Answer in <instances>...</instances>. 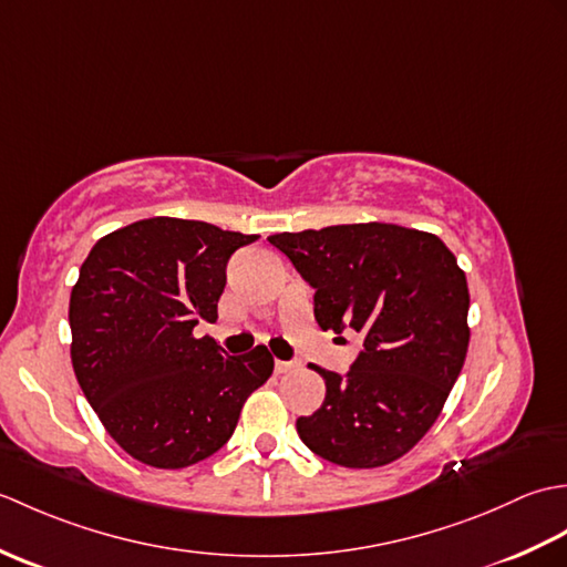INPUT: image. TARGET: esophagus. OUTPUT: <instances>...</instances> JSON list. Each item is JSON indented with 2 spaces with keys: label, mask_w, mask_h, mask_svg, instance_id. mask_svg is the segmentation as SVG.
Listing matches in <instances>:
<instances>
[{
  "label": "esophagus",
  "mask_w": 567,
  "mask_h": 567,
  "mask_svg": "<svg viewBox=\"0 0 567 567\" xmlns=\"http://www.w3.org/2000/svg\"><path fill=\"white\" fill-rule=\"evenodd\" d=\"M292 368H295L292 360H275V372H277V375H282V372L292 370Z\"/></svg>",
  "instance_id": "obj_1"
}]
</instances>
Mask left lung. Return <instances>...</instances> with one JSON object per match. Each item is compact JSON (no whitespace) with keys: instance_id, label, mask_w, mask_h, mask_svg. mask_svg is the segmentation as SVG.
<instances>
[{"instance_id":"8db88e82","label":"left lung","mask_w":567,"mask_h":567,"mask_svg":"<svg viewBox=\"0 0 567 567\" xmlns=\"http://www.w3.org/2000/svg\"><path fill=\"white\" fill-rule=\"evenodd\" d=\"M305 282L315 317L333 333L353 329L363 346L346 375L317 368L323 404L297 419L309 451L343 467H380L424 439L461 375L467 282L433 234L396 224H343L275 234Z\"/></svg>"}]
</instances>
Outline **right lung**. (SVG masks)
<instances>
[{
    "label": "right lung",
    "mask_w": 567,
    "mask_h": 567,
    "mask_svg": "<svg viewBox=\"0 0 567 567\" xmlns=\"http://www.w3.org/2000/svg\"><path fill=\"white\" fill-rule=\"evenodd\" d=\"M256 234L153 216L100 238L70 295L72 368L110 436L136 461L177 470L231 439L240 406L272 375L256 346L226 355L216 321L228 258Z\"/></svg>",
    "instance_id": "obj_1"
}]
</instances>
